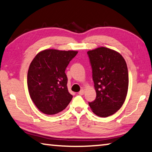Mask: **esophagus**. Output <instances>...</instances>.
Here are the masks:
<instances>
[{
  "mask_svg": "<svg viewBox=\"0 0 152 152\" xmlns=\"http://www.w3.org/2000/svg\"><path fill=\"white\" fill-rule=\"evenodd\" d=\"M84 93V90L82 89V90H80V92H78V94H79V95H83Z\"/></svg>",
  "mask_w": 152,
  "mask_h": 152,
  "instance_id": "esophagus-1",
  "label": "esophagus"
}]
</instances>
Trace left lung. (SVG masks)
<instances>
[{
	"label": "left lung",
	"mask_w": 152,
	"mask_h": 152,
	"mask_svg": "<svg viewBox=\"0 0 152 152\" xmlns=\"http://www.w3.org/2000/svg\"><path fill=\"white\" fill-rule=\"evenodd\" d=\"M88 56L96 96L88 102L95 115L107 117L122 107L127 94L129 74L127 64L119 53L101 47L90 50Z\"/></svg>",
	"instance_id": "1"
}]
</instances>
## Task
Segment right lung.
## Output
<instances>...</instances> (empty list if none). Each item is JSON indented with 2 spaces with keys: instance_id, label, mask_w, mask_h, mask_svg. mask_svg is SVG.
<instances>
[{
  "instance_id": "right-lung-1",
  "label": "right lung",
  "mask_w": 152,
  "mask_h": 152,
  "mask_svg": "<svg viewBox=\"0 0 152 152\" xmlns=\"http://www.w3.org/2000/svg\"><path fill=\"white\" fill-rule=\"evenodd\" d=\"M78 51L45 50L36 55L27 73L31 99L40 111L55 115L70 103L66 68Z\"/></svg>"
}]
</instances>
